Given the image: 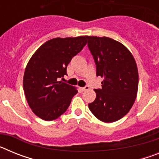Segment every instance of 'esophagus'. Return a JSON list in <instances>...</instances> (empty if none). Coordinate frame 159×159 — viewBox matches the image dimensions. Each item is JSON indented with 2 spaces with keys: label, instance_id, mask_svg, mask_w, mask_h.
Segmentation results:
<instances>
[{
  "label": "esophagus",
  "instance_id": "1",
  "mask_svg": "<svg viewBox=\"0 0 159 159\" xmlns=\"http://www.w3.org/2000/svg\"><path fill=\"white\" fill-rule=\"evenodd\" d=\"M89 86H85L84 88H81V90H82V92H85V91H88L89 90Z\"/></svg>",
  "mask_w": 159,
  "mask_h": 159
}]
</instances>
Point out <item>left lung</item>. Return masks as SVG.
Wrapping results in <instances>:
<instances>
[{
  "mask_svg": "<svg viewBox=\"0 0 159 159\" xmlns=\"http://www.w3.org/2000/svg\"><path fill=\"white\" fill-rule=\"evenodd\" d=\"M96 64V75L104 79L96 98L88 104L94 116L104 123L122 119L137 96L139 72L133 55L123 43L111 38L86 36Z\"/></svg>",
  "mask_w": 159,
  "mask_h": 159,
  "instance_id": "obj_1",
  "label": "left lung"
}]
</instances>
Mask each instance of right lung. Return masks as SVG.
<instances>
[{
  "mask_svg": "<svg viewBox=\"0 0 159 159\" xmlns=\"http://www.w3.org/2000/svg\"><path fill=\"white\" fill-rule=\"evenodd\" d=\"M86 44V36L57 37L46 41L32 55L25 67L23 88L36 116L52 121L67 111L78 91L58 79L67 74L71 58Z\"/></svg>",
  "mask_w": 159,
  "mask_h": 159,
  "instance_id": "right-lung-1",
  "label": "right lung"
}]
</instances>
